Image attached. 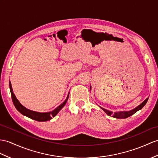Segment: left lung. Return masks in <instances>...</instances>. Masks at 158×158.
<instances>
[{
    "label": "left lung",
    "mask_w": 158,
    "mask_h": 158,
    "mask_svg": "<svg viewBox=\"0 0 158 158\" xmlns=\"http://www.w3.org/2000/svg\"><path fill=\"white\" fill-rule=\"evenodd\" d=\"M91 88V86H90ZM148 101V98H146L145 101L142 102L141 105H139L138 106H137L135 109H134L133 110H131L129 111H119V112H115V113H113L112 112V111H110V110H106L104 108H102V107H101V108L105 111V112L106 113V114H108L109 116H111L113 117L114 118H127L130 116H131V115H133L134 113H135L137 111H138L139 110L141 109L145 105V104L147 103Z\"/></svg>",
    "instance_id": "left-lung-1"
}]
</instances>
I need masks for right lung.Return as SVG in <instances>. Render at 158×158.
<instances>
[{
  "mask_svg": "<svg viewBox=\"0 0 158 158\" xmlns=\"http://www.w3.org/2000/svg\"><path fill=\"white\" fill-rule=\"evenodd\" d=\"M9 88H10V90L11 97H12V101L13 102L15 108H16L19 112L21 113L22 114H23V115H25V116L31 119H33V120H35L37 121H49V120H51L53 117L56 116V114L59 113V111L63 108L65 105H66V103L68 99V97H69V94H70V92H69L68 94V97H67L66 99L65 100V101L62 104H61L60 106H57L56 109L51 111V112L39 113V112H36V111H33V110H31L29 109H27V108H25V106H23L20 102H19V101H18L16 97H15V94L13 93V88H12V86H11L10 82H9Z\"/></svg>",
  "mask_w": 158,
  "mask_h": 158,
  "instance_id": "obj_1",
  "label": "right lung"
}]
</instances>
